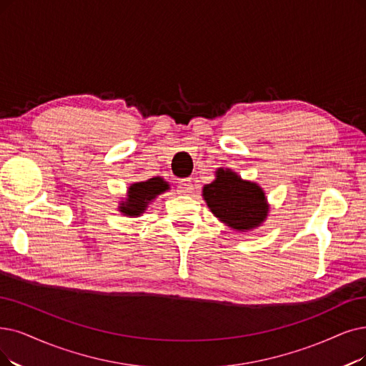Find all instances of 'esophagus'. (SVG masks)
I'll return each mask as SVG.
<instances>
[{
  "mask_svg": "<svg viewBox=\"0 0 366 366\" xmlns=\"http://www.w3.org/2000/svg\"><path fill=\"white\" fill-rule=\"evenodd\" d=\"M177 192L180 195H191L194 192V183L191 179H184L179 183V187H177Z\"/></svg>",
  "mask_w": 366,
  "mask_h": 366,
  "instance_id": "esophagus-1",
  "label": "esophagus"
}]
</instances>
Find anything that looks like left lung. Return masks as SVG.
I'll return each instance as SVG.
<instances>
[{"mask_svg": "<svg viewBox=\"0 0 366 366\" xmlns=\"http://www.w3.org/2000/svg\"><path fill=\"white\" fill-rule=\"evenodd\" d=\"M202 198L219 221L239 232L261 227L270 210L264 189L229 168L214 171V180L202 187Z\"/></svg>", "mask_w": 366, "mask_h": 366, "instance_id": "left-lung-1", "label": "left lung"}]
</instances>
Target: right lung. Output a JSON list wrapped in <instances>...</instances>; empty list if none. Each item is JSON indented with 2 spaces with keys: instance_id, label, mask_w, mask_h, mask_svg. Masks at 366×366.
I'll list each match as a JSON object with an SVG mask.
<instances>
[{
  "instance_id": "add662e5",
  "label": "right lung",
  "mask_w": 366,
  "mask_h": 366,
  "mask_svg": "<svg viewBox=\"0 0 366 366\" xmlns=\"http://www.w3.org/2000/svg\"><path fill=\"white\" fill-rule=\"evenodd\" d=\"M169 183L162 177H153L144 182H134L127 187L126 197L119 202V212L127 217L142 216L150 204L159 197L169 191Z\"/></svg>"
}]
</instances>
